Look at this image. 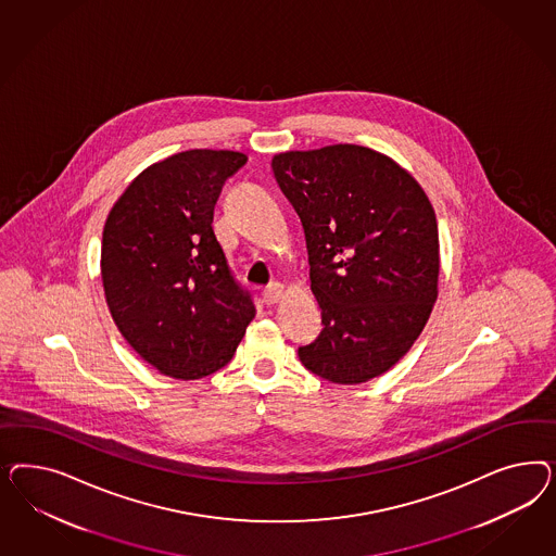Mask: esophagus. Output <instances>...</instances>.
<instances>
[{"label":"esophagus","instance_id":"obj_1","mask_svg":"<svg viewBox=\"0 0 556 556\" xmlns=\"http://www.w3.org/2000/svg\"><path fill=\"white\" fill-rule=\"evenodd\" d=\"M281 293H283V286L281 283H277V281L269 283V286L263 289V302L267 303V305H273V303L281 298Z\"/></svg>","mask_w":556,"mask_h":556}]
</instances>
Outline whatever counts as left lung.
<instances>
[{
    "instance_id": "left-lung-1",
    "label": "left lung",
    "mask_w": 556,
    "mask_h": 556,
    "mask_svg": "<svg viewBox=\"0 0 556 556\" xmlns=\"http://www.w3.org/2000/svg\"><path fill=\"white\" fill-rule=\"evenodd\" d=\"M302 219L320 337L303 367L338 386L391 369L420 337L438 295V224L418 181L386 154L354 144L273 159Z\"/></svg>"
}]
</instances>
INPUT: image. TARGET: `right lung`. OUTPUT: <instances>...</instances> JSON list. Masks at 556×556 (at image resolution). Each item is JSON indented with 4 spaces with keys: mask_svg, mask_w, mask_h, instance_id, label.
Here are the masks:
<instances>
[{
    "mask_svg": "<svg viewBox=\"0 0 556 556\" xmlns=\"http://www.w3.org/2000/svg\"><path fill=\"white\" fill-rule=\"evenodd\" d=\"M242 152H179L142 170L103 226L101 281L122 337L152 367L202 379L226 367L256 314L214 235Z\"/></svg>",
    "mask_w": 556,
    "mask_h": 556,
    "instance_id": "1",
    "label": "right lung"
}]
</instances>
